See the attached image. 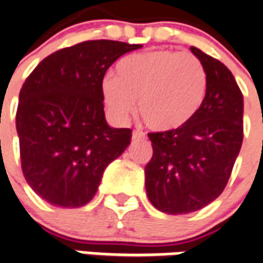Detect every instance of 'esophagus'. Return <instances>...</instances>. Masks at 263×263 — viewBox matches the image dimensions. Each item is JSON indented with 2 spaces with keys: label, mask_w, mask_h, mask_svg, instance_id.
Listing matches in <instances>:
<instances>
[{
  "label": "esophagus",
  "mask_w": 263,
  "mask_h": 263,
  "mask_svg": "<svg viewBox=\"0 0 263 263\" xmlns=\"http://www.w3.org/2000/svg\"><path fill=\"white\" fill-rule=\"evenodd\" d=\"M145 134L143 133V132H140V130H134L133 132V139H144Z\"/></svg>",
  "instance_id": "esophagus-1"
}]
</instances>
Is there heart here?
I'll use <instances>...</instances> for the list:
<instances>
[{
	"label": "heart",
	"instance_id": "b5f03b06",
	"mask_svg": "<svg viewBox=\"0 0 263 263\" xmlns=\"http://www.w3.org/2000/svg\"><path fill=\"white\" fill-rule=\"evenodd\" d=\"M206 72L196 55L155 50L124 57L115 77L102 81V97L109 113L124 122L136 109L155 132H170L186 124L202 106Z\"/></svg>",
	"mask_w": 263,
	"mask_h": 263
}]
</instances>
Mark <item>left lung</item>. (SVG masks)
I'll list each match as a JSON object with an SVG mask.
<instances>
[{"label": "left lung", "mask_w": 263, "mask_h": 263, "mask_svg": "<svg viewBox=\"0 0 263 263\" xmlns=\"http://www.w3.org/2000/svg\"><path fill=\"white\" fill-rule=\"evenodd\" d=\"M191 51L206 72L202 106L182 127L148 134L153 157L144 170L145 191L166 214L196 212L216 200L244 137V98L231 71L197 47Z\"/></svg>", "instance_id": "left-lung-1"}]
</instances>
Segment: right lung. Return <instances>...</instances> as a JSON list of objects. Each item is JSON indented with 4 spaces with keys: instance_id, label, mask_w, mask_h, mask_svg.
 <instances>
[{
    "instance_id": "1",
    "label": "right lung",
    "mask_w": 263,
    "mask_h": 263,
    "mask_svg": "<svg viewBox=\"0 0 263 263\" xmlns=\"http://www.w3.org/2000/svg\"><path fill=\"white\" fill-rule=\"evenodd\" d=\"M140 47L82 42L47 55L24 82L16 110L22 172L47 203L85 206L106 166L129 147L132 130L106 123L102 81L120 55Z\"/></svg>"
}]
</instances>
